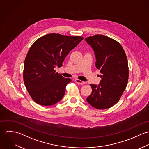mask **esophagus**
I'll return each mask as SVG.
<instances>
[{
	"label": "esophagus",
	"instance_id": "34e87169",
	"mask_svg": "<svg viewBox=\"0 0 149 149\" xmlns=\"http://www.w3.org/2000/svg\"><path fill=\"white\" fill-rule=\"evenodd\" d=\"M75 82L76 83H77L78 84H80V85H83V84H85V82L83 81H81L80 80H79V79H76L75 80Z\"/></svg>",
	"mask_w": 149,
	"mask_h": 149
}]
</instances>
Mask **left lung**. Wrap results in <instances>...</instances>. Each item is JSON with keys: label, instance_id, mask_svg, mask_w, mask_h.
<instances>
[{"label": "left lung", "instance_id": "8db88e82", "mask_svg": "<svg viewBox=\"0 0 149 149\" xmlns=\"http://www.w3.org/2000/svg\"><path fill=\"white\" fill-rule=\"evenodd\" d=\"M85 40L94 51L96 67L102 78L98 85L90 84L92 91L86 101L96 109L109 108L118 102L127 84L126 53L119 43L104 35H95Z\"/></svg>", "mask_w": 149, "mask_h": 149}]
</instances>
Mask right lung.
<instances>
[{"label": "right lung", "instance_id": "1", "mask_svg": "<svg viewBox=\"0 0 149 149\" xmlns=\"http://www.w3.org/2000/svg\"><path fill=\"white\" fill-rule=\"evenodd\" d=\"M83 39L52 33L38 38L30 47L24 63L23 81L37 104L52 106L62 99L66 86L72 80L54 68L62 66L68 53Z\"/></svg>", "mask_w": 149, "mask_h": 149}]
</instances>
